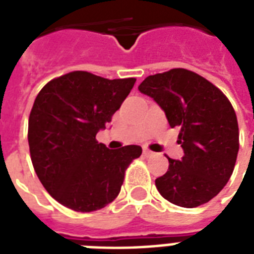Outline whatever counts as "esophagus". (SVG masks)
<instances>
[{"label": "esophagus", "mask_w": 254, "mask_h": 254, "mask_svg": "<svg viewBox=\"0 0 254 254\" xmlns=\"http://www.w3.org/2000/svg\"><path fill=\"white\" fill-rule=\"evenodd\" d=\"M143 155H145V157H153V155H154V151L149 150V149H143Z\"/></svg>", "instance_id": "obj_1"}]
</instances>
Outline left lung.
Here are the masks:
<instances>
[{"label":"left lung","instance_id":"1","mask_svg":"<svg viewBox=\"0 0 254 254\" xmlns=\"http://www.w3.org/2000/svg\"><path fill=\"white\" fill-rule=\"evenodd\" d=\"M138 91L179 127L182 159L169 158V170L155 179L159 193L179 207L193 208L220 192L232 175L239 153V125L229 100L200 75L185 68L147 76Z\"/></svg>","mask_w":254,"mask_h":254}]
</instances>
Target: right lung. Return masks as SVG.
I'll return each mask as SVG.
<instances>
[{
    "instance_id": "add662e5",
    "label": "right lung",
    "mask_w": 254,
    "mask_h": 254,
    "mask_svg": "<svg viewBox=\"0 0 254 254\" xmlns=\"http://www.w3.org/2000/svg\"><path fill=\"white\" fill-rule=\"evenodd\" d=\"M134 83L73 71L38 93L29 117L31 162L47 192L67 208L92 212L112 203L125 170L142 153L137 145L111 150L96 141Z\"/></svg>"
}]
</instances>
